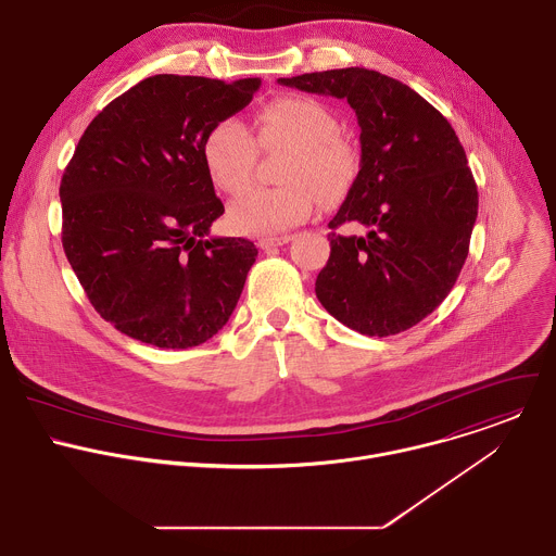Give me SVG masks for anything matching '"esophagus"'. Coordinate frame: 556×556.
<instances>
[{
  "mask_svg": "<svg viewBox=\"0 0 556 556\" xmlns=\"http://www.w3.org/2000/svg\"><path fill=\"white\" fill-rule=\"evenodd\" d=\"M292 240L290 235H281V237H262V240L257 242L260 249H273V247H283Z\"/></svg>",
  "mask_w": 556,
  "mask_h": 556,
  "instance_id": "esophagus-1",
  "label": "esophagus"
}]
</instances>
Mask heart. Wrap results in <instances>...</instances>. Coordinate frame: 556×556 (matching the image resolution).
I'll return each mask as SVG.
<instances>
[{
    "instance_id": "b5f03b06",
    "label": "heart",
    "mask_w": 556,
    "mask_h": 556,
    "mask_svg": "<svg viewBox=\"0 0 556 556\" xmlns=\"http://www.w3.org/2000/svg\"><path fill=\"white\" fill-rule=\"evenodd\" d=\"M337 116L307 97L270 101L257 118V144L264 151L288 149L277 180L283 187L255 189L228 206V226L240 235L275 237L305 222L319 200L339 202L358 172L356 147L341 138ZM257 144L237 118L215 123L204 142L202 161L211 182L224 193H242L257 161Z\"/></svg>"
}]
</instances>
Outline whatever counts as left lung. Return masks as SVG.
Instances as JSON below:
<instances>
[{
    "label": "left lung",
    "mask_w": 556,
    "mask_h": 556,
    "mask_svg": "<svg viewBox=\"0 0 556 556\" xmlns=\"http://www.w3.org/2000/svg\"><path fill=\"white\" fill-rule=\"evenodd\" d=\"M279 84L345 99L361 127V169L330 222L316 296L367 337L414 328L455 286L478 217V185L459 138L418 92L376 70L309 72ZM348 220L368 232L337 233Z\"/></svg>",
    "instance_id": "8db88e82"
}]
</instances>
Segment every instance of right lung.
Listing matches in <instances>:
<instances>
[{
  "mask_svg": "<svg viewBox=\"0 0 556 556\" xmlns=\"http://www.w3.org/2000/svg\"><path fill=\"white\" fill-rule=\"evenodd\" d=\"M260 86L155 74L103 108L78 140L59 187L61 242L118 332L189 350L226 326L257 249L244 237H208L224 204L202 142Z\"/></svg>",
  "mask_w": 556,
  "mask_h": 556,
  "instance_id": "obj_1",
  "label": "right lung"
}]
</instances>
